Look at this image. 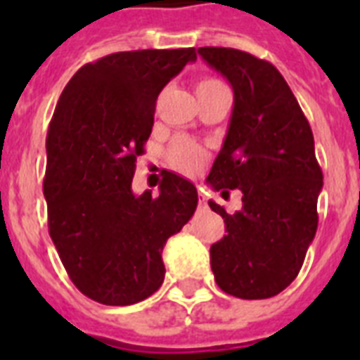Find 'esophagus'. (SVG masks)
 <instances>
[{
	"label": "esophagus",
	"instance_id": "34e87169",
	"mask_svg": "<svg viewBox=\"0 0 360 360\" xmlns=\"http://www.w3.org/2000/svg\"><path fill=\"white\" fill-rule=\"evenodd\" d=\"M205 203H207V202H205V198H200V205H202V207H203V205H205Z\"/></svg>",
	"mask_w": 360,
	"mask_h": 360
}]
</instances>
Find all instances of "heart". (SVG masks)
Returning a JSON list of instances; mask_svg holds the SVG:
<instances>
[{
  "instance_id": "obj_1",
  "label": "heart",
  "mask_w": 360,
  "mask_h": 360,
  "mask_svg": "<svg viewBox=\"0 0 360 360\" xmlns=\"http://www.w3.org/2000/svg\"><path fill=\"white\" fill-rule=\"evenodd\" d=\"M217 84H220V82L211 80V78L198 82L196 91L207 89V87L217 86ZM205 160H207V151L198 146L196 141L186 140V138H179L177 141H174V146L169 149V162L181 174H196L198 169L205 164Z\"/></svg>"
}]
</instances>
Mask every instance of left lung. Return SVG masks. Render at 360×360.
I'll use <instances>...</instances> for the list:
<instances>
[{"label": "left lung", "mask_w": 360, "mask_h": 360, "mask_svg": "<svg viewBox=\"0 0 360 360\" xmlns=\"http://www.w3.org/2000/svg\"><path fill=\"white\" fill-rule=\"evenodd\" d=\"M198 53L233 89L230 127L207 183L243 192L236 214L209 202L228 231L211 246V269L226 293L269 299L295 280L318 230L323 174L312 129L274 65L236 48Z\"/></svg>", "instance_id": "1"}]
</instances>
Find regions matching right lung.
I'll return each instance as SVG.
<instances>
[{
    "label": "right lung",
    "mask_w": 360,
    "mask_h": 360,
    "mask_svg": "<svg viewBox=\"0 0 360 360\" xmlns=\"http://www.w3.org/2000/svg\"><path fill=\"white\" fill-rule=\"evenodd\" d=\"M192 61L194 48L110 53L70 78L50 121L48 230L72 284L101 304L153 295L164 282L166 240L196 211V186L172 172L157 198L132 192L158 93Z\"/></svg>",
    "instance_id": "add662e5"
}]
</instances>
